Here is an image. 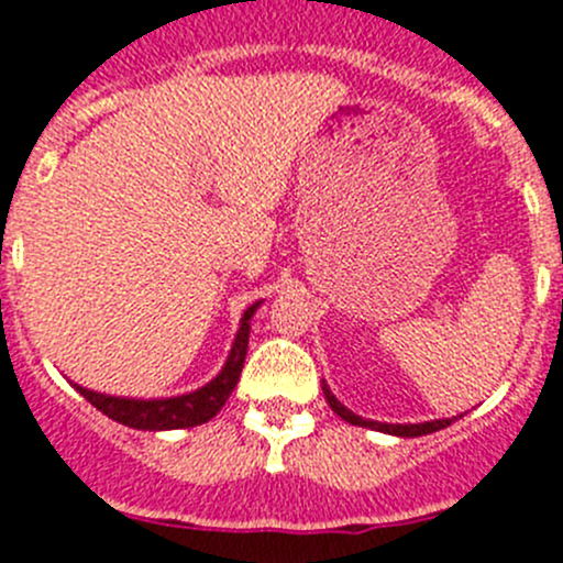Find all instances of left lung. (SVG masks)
Wrapping results in <instances>:
<instances>
[{"label": "left lung", "mask_w": 563, "mask_h": 563, "mask_svg": "<svg viewBox=\"0 0 563 563\" xmlns=\"http://www.w3.org/2000/svg\"><path fill=\"white\" fill-rule=\"evenodd\" d=\"M322 391H324V400L330 402V408H333L335 413H339L344 422L350 424H358V428H372V430H380V433H388V435H402V439H413V435H428V433H435V430L448 428V424H453L455 419H433V422H419V424H388V422H372V419H364L358 417V413H353L350 408L341 406L339 400H335V394L330 391L328 383H322Z\"/></svg>", "instance_id": "obj_1"}]
</instances>
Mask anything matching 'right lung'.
<instances>
[{"instance_id": "obj_1", "label": "right lung", "mask_w": 563, "mask_h": 563, "mask_svg": "<svg viewBox=\"0 0 563 563\" xmlns=\"http://www.w3.org/2000/svg\"><path fill=\"white\" fill-rule=\"evenodd\" d=\"M257 306L261 302L246 308L244 317H241V328L235 333L233 350H230L222 372L210 383H205L202 388H197V391L180 394V397H166V400H130V397H110V394L88 391L82 386L75 388L104 417L135 430H177L205 424L222 411V406L233 394L235 383H239L241 366H244L246 358V344H250V319L257 311Z\"/></svg>"}]
</instances>
